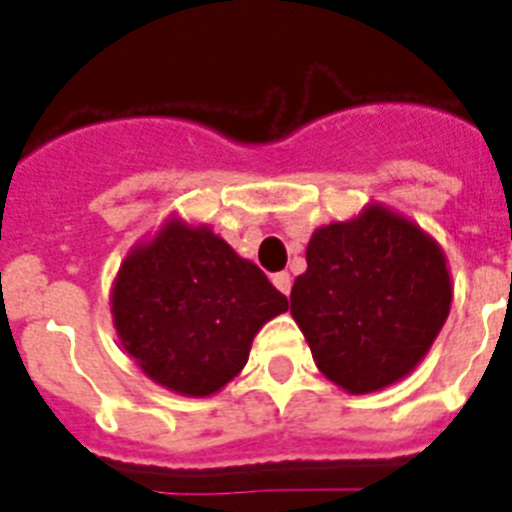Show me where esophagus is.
Returning <instances> with one entry per match:
<instances>
[{
	"label": "esophagus",
	"instance_id": "obj_1",
	"mask_svg": "<svg viewBox=\"0 0 512 512\" xmlns=\"http://www.w3.org/2000/svg\"><path fill=\"white\" fill-rule=\"evenodd\" d=\"M273 284H276L278 292L289 297V292H292V276H289V273H276V276H273Z\"/></svg>",
	"mask_w": 512,
	"mask_h": 512
}]
</instances>
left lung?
<instances>
[{"mask_svg": "<svg viewBox=\"0 0 512 512\" xmlns=\"http://www.w3.org/2000/svg\"><path fill=\"white\" fill-rule=\"evenodd\" d=\"M452 284L439 244L421 228L368 207L318 228L292 315L315 365L352 394L384 389L421 363L450 315Z\"/></svg>", "mask_w": 512, "mask_h": 512, "instance_id": "left-lung-1", "label": "left lung"}]
</instances>
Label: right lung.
<instances>
[{"label": "right lung", "mask_w": 512, "mask_h": 512, "mask_svg": "<svg viewBox=\"0 0 512 512\" xmlns=\"http://www.w3.org/2000/svg\"><path fill=\"white\" fill-rule=\"evenodd\" d=\"M289 302L255 263L207 228L170 220L120 268L112 315L152 381L207 397L242 371L252 339Z\"/></svg>", "instance_id": "1"}]
</instances>
